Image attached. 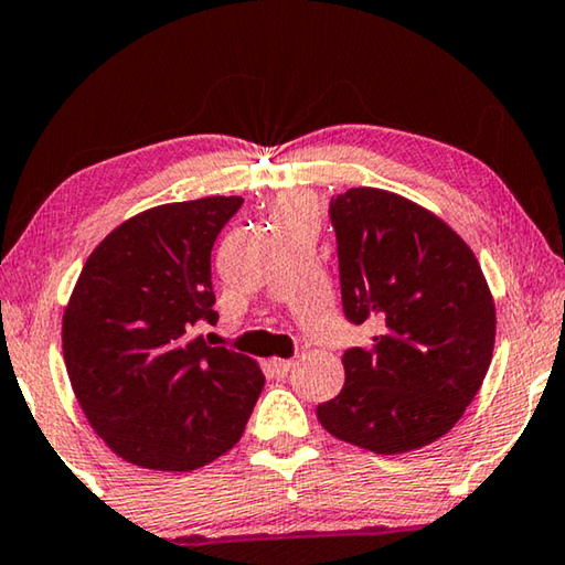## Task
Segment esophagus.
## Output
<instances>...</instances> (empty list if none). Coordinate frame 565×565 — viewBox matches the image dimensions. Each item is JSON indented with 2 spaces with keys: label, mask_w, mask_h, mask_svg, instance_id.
Instances as JSON below:
<instances>
[{
  "label": "esophagus",
  "mask_w": 565,
  "mask_h": 565,
  "mask_svg": "<svg viewBox=\"0 0 565 565\" xmlns=\"http://www.w3.org/2000/svg\"><path fill=\"white\" fill-rule=\"evenodd\" d=\"M295 362L292 360H270V374L275 380H285L292 372Z\"/></svg>",
  "instance_id": "esophagus-1"
}]
</instances>
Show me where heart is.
Returning <instances> with one entry per match:
<instances>
[{
  "label": "heart",
  "instance_id": "heart-1",
  "mask_svg": "<svg viewBox=\"0 0 565 565\" xmlns=\"http://www.w3.org/2000/svg\"><path fill=\"white\" fill-rule=\"evenodd\" d=\"M312 213V201L302 195H288L282 198V201H277L275 205V223H282V221H290V217H298V215H308Z\"/></svg>",
  "mask_w": 565,
  "mask_h": 565
}]
</instances>
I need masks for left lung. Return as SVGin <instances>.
I'll return each mask as SVG.
<instances>
[{
  "label": "left lung",
  "mask_w": 565,
  "mask_h": 565,
  "mask_svg": "<svg viewBox=\"0 0 565 565\" xmlns=\"http://www.w3.org/2000/svg\"><path fill=\"white\" fill-rule=\"evenodd\" d=\"M342 308L372 324L342 354L344 387L318 407L332 437L374 454L441 439L481 390L497 305L471 247L437 213L382 188H350L330 207Z\"/></svg>",
  "instance_id": "obj_1"
}]
</instances>
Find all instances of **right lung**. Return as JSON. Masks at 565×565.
<instances>
[{
  "instance_id": "obj_1",
  "label": "right lung",
  "mask_w": 565,
  "mask_h": 565,
  "mask_svg": "<svg viewBox=\"0 0 565 565\" xmlns=\"http://www.w3.org/2000/svg\"><path fill=\"white\" fill-rule=\"evenodd\" d=\"M241 195L163 203L94 247L62 320L78 407L116 457L193 471L231 451L265 387L260 364L195 338L215 322L211 250Z\"/></svg>"
}]
</instances>
